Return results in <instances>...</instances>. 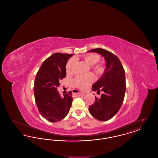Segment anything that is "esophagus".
Masks as SVG:
<instances>
[{
    "mask_svg": "<svg viewBox=\"0 0 158 158\" xmlns=\"http://www.w3.org/2000/svg\"><path fill=\"white\" fill-rule=\"evenodd\" d=\"M75 95L76 96H82L84 94H85V92H83V91H80V90H78V91H76L75 93Z\"/></svg>",
    "mask_w": 158,
    "mask_h": 158,
    "instance_id": "esophagus-1",
    "label": "esophagus"
}]
</instances>
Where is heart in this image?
Here are the masks:
<instances>
[{"mask_svg":"<svg viewBox=\"0 0 158 158\" xmlns=\"http://www.w3.org/2000/svg\"><path fill=\"white\" fill-rule=\"evenodd\" d=\"M84 60L86 61L89 65H94L99 59V56L95 54H89L83 56ZM75 57L70 58L66 64V72L68 73H72L73 70V67L75 63ZM93 70L97 73L102 72V68L100 65H94L92 66ZM95 81V76L92 74H88L86 75H79L76 76L73 80V83L76 87L81 89H85L90 84Z\"/></svg>","mask_w":158,"mask_h":158,"instance_id":"b5f03b06","label":"heart"}]
</instances>
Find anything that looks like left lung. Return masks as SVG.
I'll use <instances>...</instances> for the list:
<instances>
[{
    "label": "left lung",
    "instance_id": "1",
    "mask_svg": "<svg viewBox=\"0 0 158 158\" xmlns=\"http://www.w3.org/2000/svg\"><path fill=\"white\" fill-rule=\"evenodd\" d=\"M101 54L105 59L106 68L104 74L92 85V90L102 91L101 98L95 97L94 104L89 106L90 114L98 120L111 119L119 111L123 104L126 89L125 70L117 56L102 48L88 51Z\"/></svg>",
    "mask_w": 158,
    "mask_h": 158
}]
</instances>
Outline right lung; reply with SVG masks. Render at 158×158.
I'll return each mask as SVG.
<instances>
[{
  "label": "right lung",
  "mask_w": 158,
  "mask_h": 158,
  "mask_svg": "<svg viewBox=\"0 0 158 158\" xmlns=\"http://www.w3.org/2000/svg\"><path fill=\"white\" fill-rule=\"evenodd\" d=\"M72 54L54 53L43 63L35 76L34 93L35 103L40 114L50 122L63 120L72 105V93L60 97L57 87L60 80L66 76V66Z\"/></svg>",
  "instance_id": "obj_1"
}]
</instances>
